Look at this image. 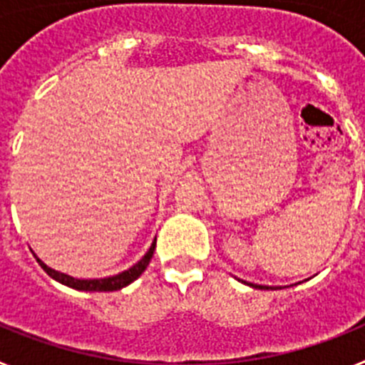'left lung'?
<instances>
[{"label":"left lung","mask_w":365,"mask_h":365,"mask_svg":"<svg viewBox=\"0 0 365 365\" xmlns=\"http://www.w3.org/2000/svg\"><path fill=\"white\" fill-rule=\"evenodd\" d=\"M241 283H247V285L254 287V289H261V291H278V289H282V287H269V285H256V283H248V282H243L241 279Z\"/></svg>","instance_id":"1"}]
</instances>
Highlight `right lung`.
Wrapping results in <instances>:
<instances>
[{"instance_id": "right-lung-1", "label": "right lung", "mask_w": 365, "mask_h": 365, "mask_svg": "<svg viewBox=\"0 0 365 365\" xmlns=\"http://www.w3.org/2000/svg\"><path fill=\"white\" fill-rule=\"evenodd\" d=\"M155 245H157V240H153V243H151V247L148 248V252L144 254L143 259L137 261L133 267H130V269L124 270V272L115 274V276H109V278H96V279L73 278V276H69V274L58 272V270L47 267L43 261L36 256V254H34V257H36V261L40 263L41 269L49 274L51 278L62 283V285H67V287H71V289H76V291H86V292H109V291H120V289L128 287L130 283H133L135 279H137L138 276L144 272V270H146V267L150 265L151 257H153Z\"/></svg>"}]
</instances>
